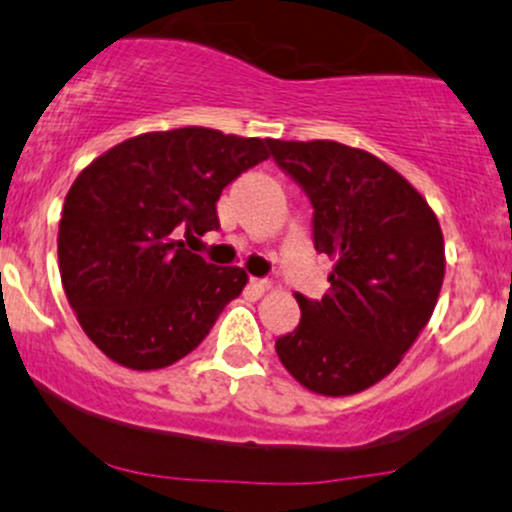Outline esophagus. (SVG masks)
Segmentation results:
<instances>
[{"mask_svg": "<svg viewBox=\"0 0 512 512\" xmlns=\"http://www.w3.org/2000/svg\"><path fill=\"white\" fill-rule=\"evenodd\" d=\"M270 287H272L270 279H257V277L250 279V289H252V292H255V294L267 292V289H270Z\"/></svg>", "mask_w": 512, "mask_h": 512, "instance_id": "1", "label": "esophagus"}]
</instances>
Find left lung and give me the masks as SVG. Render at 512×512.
Returning a JSON list of instances; mask_svg holds the SVG:
<instances>
[{
  "mask_svg": "<svg viewBox=\"0 0 512 512\" xmlns=\"http://www.w3.org/2000/svg\"><path fill=\"white\" fill-rule=\"evenodd\" d=\"M272 159L314 206V247L336 265L321 299L297 294L301 321L277 348L284 368L328 397L390 375L432 316L444 235L429 203L363 149L267 139Z\"/></svg>",
  "mask_w": 512,
  "mask_h": 512,
  "instance_id": "1",
  "label": "left lung"
}]
</instances>
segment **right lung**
<instances>
[{
    "label": "right lung",
    "mask_w": 512,
    "mask_h": 512,
    "mask_svg": "<svg viewBox=\"0 0 512 512\" xmlns=\"http://www.w3.org/2000/svg\"><path fill=\"white\" fill-rule=\"evenodd\" d=\"M267 157V139L181 127L127 139L80 171L58 223V267L107 358L159 370L208 336L247 274L211 265L179 238L218 230L223 188Z\"/></svg>",
    "instance_id": "1"
}]
</instances>
